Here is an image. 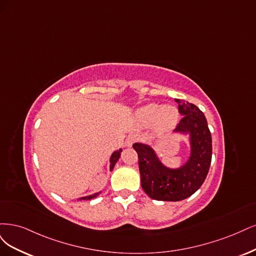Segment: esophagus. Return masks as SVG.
<instances>
[{
	"instance_id": "1",
	"label": "esophagus",
	"mask_w": 256,
	"mask_h": 256,
	"mask_svg": "<svg viewBox=\"0 0 256 256\" xmlns=\"http://www.w3.org/2000/svg\"><path fill=\"white\" fill-rule=\"evenodd\" d=\"M137 140V136L134 135V134H130L126 139V146H133V144Z\"/></svg>"
}]
</instances>
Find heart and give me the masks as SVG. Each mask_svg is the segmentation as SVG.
Instances as JSON below:
<instances>
[{
	"mask_svg": "<svg viewBox=\"0 0 256 256\" xmlns=\"http://www.w3.org/2000/svg\"><path fill=\"white\" fill-rule=\"evenodd\" d=\"M137 119L144 126L152 124L155 122V126L158 130L166 132L174 128L178 120V112L173 106H160L151 103L142 106L137 110Z\"/></svg>",
	"mask_w": 256,
	"mask_h": 256,
	"instance_id": "1",
	"label": "heart"
}]
</instances>
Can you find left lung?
Segmentation results:
<instances>
[{
    "label": "left lung",
    "mask_w": 256,
    "mask_h": 256,
    "mask_svg": "<svg viewBox=\"0 0 256 256\" xmlns=\"http://www.w3.org/2000/svg\"><path fill=\"white\" fill-rule=\"evenodd\" d=\"M182 119L176 132L190 133V158L180 169H169L156 158L149 146L134 144L144 192L154 200L180 201L194 194L208 176L212 162V135L204 114L194 104L176 100Z\"/></svg>",
    "instance_id": "8db88e82"
}]
</instances>
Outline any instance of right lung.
<instances>
[{
	"instance_id": "right-lung-1",
	"label": "right lung",
	"mask_w": 256,
	"mask_h": 256,
	"mask_svg": "<svg viewBox=\"0 0 256 256\" xmlns=\"http://www.w3.org/2000/svg\"><path fill=\"white\" fill-rule=\"evenodd\" d=\"M120 152H121V150L116 151V152L112 153V158H110V170H112V168L114 167V164H116V162H118V160H119V158H120ZM98 194H92V196H88L80 198V200H90V199H92V198H96Z\"/></svg>"
}]
</instances>
